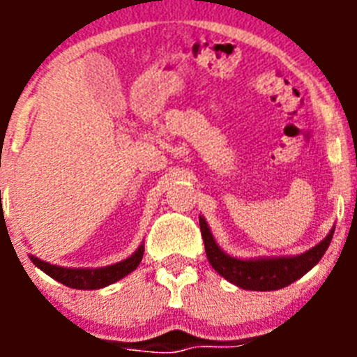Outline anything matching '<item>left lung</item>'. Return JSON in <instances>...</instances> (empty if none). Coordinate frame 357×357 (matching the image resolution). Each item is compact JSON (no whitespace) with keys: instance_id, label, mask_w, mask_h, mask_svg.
Wrapping results in <instances>:
<instances>
[{"instance_id":"1","label":"left lung","mask_w":357,"mask_h":357,"mask_svg":"<svg viewBox=\"0 0 357 357\" xmlns=\"http://www.w3.org/2000/svg\"><path fill=\"white\" fill-rule=\"evenodd\" d=\"M200 230L211 266L223 279L236 284L238 288L250 289V291H273V289L286 288L296 279H301L321 259V255L326 254V250L329 248L334 234L333 229L317 247L301 255H295V257H261V259L245 261L238 259V257H230L218 247L206 220L202 216Z\"/></svg>"}]
</instances>
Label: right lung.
<instances>
[{
	"instance_id": "add662e5",
	"label": "right lung",
	"mask_w": 357,
	"mask_h": 357,
	"mask_svg": "<svg viewBox=\"0 0 357 357\" xmlns=\"http://www.w3.org/2000/svg\"><path fill=\"white\" fill-rule=\"evenodd\" d=\"M144 247L141 245L128 259L121 261V263L110 264V266L103 268H62L50 264L46 261H40L33 255H30L31 263L40 268L44 273H48L52 279L59 280L68 288L75 289H100L105 286L112 284L116 280L123 279L130 272H134L135 268L139 266L141 259H143Z\"/></svg>"
}]
</instances>
